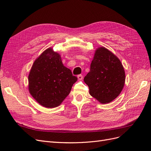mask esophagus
Returning <instances> with one entry per match:
<instances>
[{
    "instance_id": "esophagus-1",
    "label": "esophagus",
    "mask_w": 151,
    "mask_h": 151,
    "mask_svg": "<svg viewBox=\"0 0 151 151\" xmlns=\"http://www.w3.org/2000/svg\"><path fill=\"white\" fill-rule=\"evenodd\" d=\"M77 77H78V80H82L83 79V75H78V76H77Z\"/></svg>"
}]
</instances>
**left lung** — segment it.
Wrapping results in <instances>:
<instances>
[{"mask_svg":"<svg viewBox=\"0 0 151 151\" xmlns=\"http://www.w3.org/2000/svg\"><path fill=\"white\" fill-rule=\"evenodd\" d=\"M89 93L101 103H109L121 93L125 83V72L121 62L109 50H96L89 73L84 77Z\"/></svg>","mask_w":151,"mask_h":151,"instance_id":"left-lung-1","label":"left lung"}]
</instances>
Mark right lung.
Listing matches in <instances>:
<instances>
[{
	"instance_id": "obj_1",
	"label": "right lung",
	"mask_w": 151,
	"mask_h": 151,
	"mask_svg": "<svg viewBox=\"0 0 151 151\" xmlns=\"http://www.w3.org/2000/svg\"><path fill=\"white\" fill-rule=\"evenodd\" d=\"M28 79L30 94L41 105L51 109L60 105L78 78L63 65L59 54L49 48L34 61Z\"/></svg>"
}]
</instances>
